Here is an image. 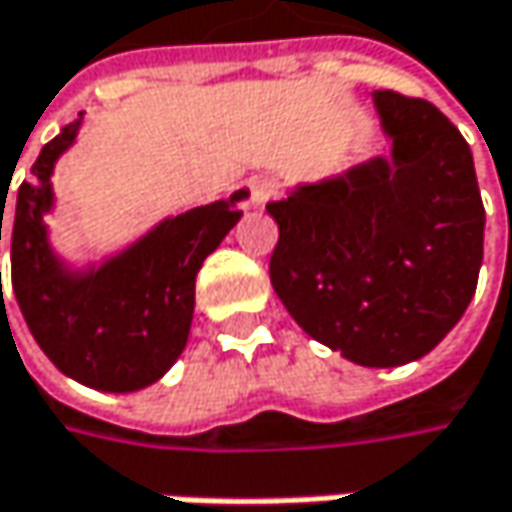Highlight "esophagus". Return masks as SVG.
<instances>
[{"label":"esophagus","mask_w":512,"mask_h":512,"mask_svg":"<svg viewBox=\"0 0 512 512\" xmlns=\"http://www.w3.org/2000/svg\"><path fill=\"white\" fill-rule=\"evenodd\" d=\"M246 187H249V205H252V208H263V205L278 193V181H275V178H266V175L249 178Z\"/></svg>","instance_id":"34e87169"}]
</instances>
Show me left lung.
Wrapping results in <instances>:
<instances>
[{"label":"left lung","mask_w":512,"mask_h":512,"mask_svg":"<svg viewBox=\"0 0 512 512\" xmlns=\"http://www.w3.org/2000/svg\"><path fill=\"white\" fill-rule=\"evenodd\" d=\"M390 155L296 184L266 205L278 222L269 278L316 343L357 366L425 357L460 322L484 260L472 149L425 99L372 93Z\"/></svg>","instance_id":"1"}]
</instances>
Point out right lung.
<instances>
[{"label":"right lung","mask_w":512,"mask_h":512,"mask_svg":"<svg viewBox=\"0 0 512 512\" xmlns=\"http://www.w3.org/2000/svg\"><path fill=\"white\" fill-rule=\"evenodd\" d=\"M64 125L31 166L11 225V281L25 325L43 354L72 381L102 393H137L161 381L190 337L196 275L240 222L246 190L166 216L102 263L72 266L52 249V172L78 137ZM5 213V208H2ZM0 213V240H2Z\"/></svg>","instance_id":"obj_1"}]
</instances>
